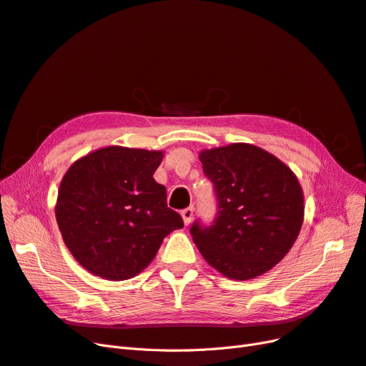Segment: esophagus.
<instances>
[{
  "instance_id": "1",
  "label": "esophagus",
  "mask_w": 366,
  "mask_h": 366,
  "mask_svg": "<svg viewBox=\"0 0 366 366\" xmlns=\"http://www.w3.org/2000/svg\"><path fill=\"white\" fill-rule=\"evenodd\" d=\"M182 217H183V221L186 225L191 224L194 219V207H187V209L182 210Z\"/></svg>"
}]
</instances>
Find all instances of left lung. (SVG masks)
I'll list each match as a JSON object with an SVG mask.
<instances>
[{"instance_id": "1", "label": "left lung", "mask_w": 366, "mask_h": 366, "mask_svg": "<svg viewBox=\"0 0 366 366\" xmlns=\"http://www.w3.org/2000/svg\"><path fill=\"white\" fill-rule=\"evenodd\" d=\"M203 172L218 212L209 225L197 219L191 234L213 268L234 280L269 271L291 249L305 215L295 174L267 151L232 144L201 151Z\"/></svg>"}]
</instances>
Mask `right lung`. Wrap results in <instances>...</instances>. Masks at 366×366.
I'll return each instance as SVG.
<instances>
[{"instance_id": "right-lung-1", "label": "right lung", "mask_w": 366, "mask_h": 366, "mask_svg": "<svg viewBox=\"0 0 366 366\" xmlns=\"http://www.w3.org/2000/svg\"><path fill=\"white\" fill-rule=\"evenodd\" d=\"M162 159V151L107 147L68 169L56 218L83 268L106 280L132 279L154 259L163 239L182 229L167 187L153 179Z\"/></svg>"}]
</instances>
